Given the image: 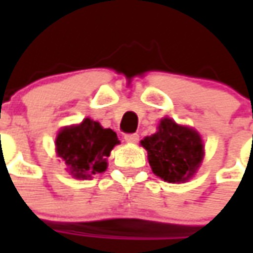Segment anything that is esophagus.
<instances>
[{"label": "esophagus", "instance_id": "34e87169", "mask_svg": "<svg viewBox=\"0 0 253 253\" xmlns=\"http://www.w3.org/2000/svg\"><path fill=\"white\" fill-rule=\"evenodd\" d=\"M124 139L128 143H136V142L139 141V135L138 133H128V135L124 136Z\"/></svg>", "mask_w": 253, "mask_h": 253}]
</instances>
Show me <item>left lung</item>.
<instances>
[{
    "mask_svg": "<svg viewBox=\"0 0 253 253\" xmlns=\"http://www.w3.org/2000/svg\"><path fill=\"white\" fill-rule=\"evenodd\" d=\"M148 151L152 171L168 183H184L194 176L204 158V145L197 131L163 118L158 131L141 141Z\"/></svg>",
    "mask_w": 253,
    "mask_h": 253,
    "instance_id": "1",
    "label": "left lung"
}]
</instances>
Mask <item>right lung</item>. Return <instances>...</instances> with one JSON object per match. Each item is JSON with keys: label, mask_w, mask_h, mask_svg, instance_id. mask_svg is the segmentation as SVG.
<instances>
[{"label": "right lung", "mask_w": 253, "mask_h": 253, "mask_svg": "<svg viewBox=\"0 0 253 253\" xmlns=\"http://www.w3.org/2000/svg\"><path fill=\"white\" fill-rule=\"evenodd\" d=\"M120 141L110 128L90 118L79 125L64 126L56 136V153L66 163V170L79 180L92 179L107 170V158Z\"/></svg>", "instance_id": "add662e5"}]
</instances>
